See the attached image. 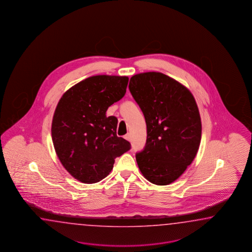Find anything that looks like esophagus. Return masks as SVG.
Returning <instances> with one entry per match:
<instances>
[{
	"label": "esophagus",
	"mask_w": 252,
	"mask_h": 252,
	"mask_svg": "<svg viewBox=\"0 0 252 252\" xmlns=\"http://www.w3.org/2000/svg\"><path fill=\"white\" fill-rule=\"evenodd\" d=\"M125 139L127 140V141H131V134H126L125 135Z\"/></svg>",
	"instance_id": "34e87169"
}]
</instances>
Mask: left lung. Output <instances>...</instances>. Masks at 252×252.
I'll return each mask as SVG.
<instances>
[{
    "label": "left lung",
    "instance_id": "8db88e82",
    "mask_svg": "<svg viewBox=\"0 0 252 252\" xmlns=\"http://www.w3.org/2000/svg\"><path fill=\"white\" fill-rule=\"evenodd\" d=\"M129 90L145 116L146 146L135 154L141 173L152 184L167 185L184 174L195 157L201 137L193 95L160 72L130 78Z\"/></svg>",
    "mask_w": 252,
    "mask_h": 252
}]
</instances>
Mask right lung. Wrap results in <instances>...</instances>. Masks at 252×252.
Here are the masks:
<instances>
[{"label":"right lung","mask_w":252,"mask_h":252,"mask_svg":"<svg viewBox=\"0 0 252 252\" xmlns=\"http://www.w3.org/2000/svg\"><path fill=\"white\" fill-rule=\"evenodd\" d=\"M127 77L94 76L62 95L51 126L57 156L74 178L94 184L106 177L115 159L131 149L117 135L118 118L106 117L107 108L123 97Z\"/></svg>","instance_id":"obj_1"}]
</instances>
